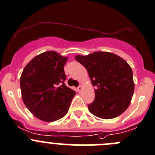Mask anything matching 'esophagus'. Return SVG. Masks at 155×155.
Instances as JSON below:
<instances>
[{
    "mask_svg": "<svg viewBox=\"0 0 155 155\" xmlns=\"http://www.w3.org/2000/svg\"><path fill=\"white\" fill-rule=\"evenodd\" d=\"M82 86L80 85V86H79L77 88H76V90H77V92H80V91L82 90Z\"/></svg>",
    "mask_w": 155,
    "mask_h": 155,
    "instance_id": "1",
    "label": "esophagus"
}]
</instances>
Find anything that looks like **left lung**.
I'll return each instance as SVG.
<instances>
[{"instance_id":"1","label":"left lung","mask_w":155,"mask_h":155,"mask_svg":"<svg viewBox=\"0 0 155 155\" xmlns=\"http://www.w3.org/2000/svg\"><path fill=\"white\" fill-rule=\"evenodd\" d=\"M85 66L95 86V99L88 105L89 112L104 119L123 113L130 105L134 89L131 68L125 60L108 52L76 56Z\"/></svg>"}]
</instances>
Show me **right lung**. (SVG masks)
Listing matches in <instances>:
<instances>
[{"label":"right lung","instance_id":"1","mask_svg":"<svg viewBox=\"0 0 155 155\" xmlns=\"http://www.w3.org/2000/svg\"><path fill=\"white\" fill-rule=\"evenodd\" d=\"M67 59L55 51L44 52L23 70L20 84L24 103L42 121H54L65 116L76 95L64 83Z\"/></svg>","mask_w":155,"mask_h":155}]
</instances>
